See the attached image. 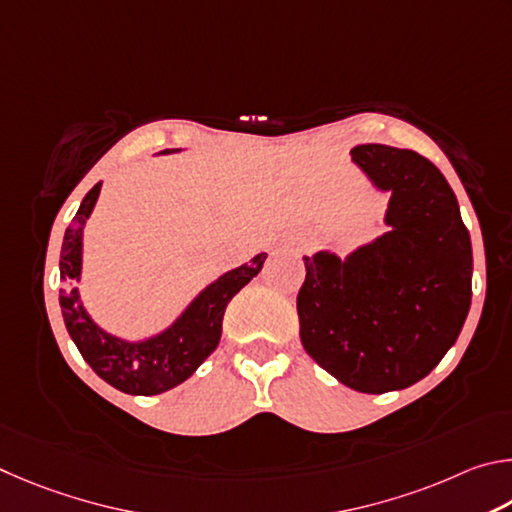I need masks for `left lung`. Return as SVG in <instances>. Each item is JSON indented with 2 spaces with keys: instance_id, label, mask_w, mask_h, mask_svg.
Instances as JSON below:
<instances>
[{
  "instance_id": "8db88e82",
  "label": "left lung",
  "mask_w": 512,
  "mask_h": 512,
  "mask_svg": "<svg viewBox=\"0 0 512 512\" xmlns=\"http://www.w3.org/2000/svg\"><path fill=\"white\" fill-rule=\"evenodd\" d=\"M351 161L387 193L389 231L344 258L303 256L301 344L360 393L407 389L454 346L472 301V242L441 170L414 150L366 143Z\"/></svg>"
}]
</instances>
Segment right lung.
Listing matches in <instances>:
<instances>
[{"instance_id": "obj_1", "label": "right lung", "mask_w": 512, "mask_h": 512, "mask_svg": "<svg viewBox=\"0 0 512 512\" xmlns=\"http://www.w3.org/2000/svg\"><path fill=\"white\" fill-rule=\"evenodd\" d=\"M166 148L159 155H173ZM103 182H98L80 202L74 220L65 231L60 249V310L67 333L83 360L98 378L130 396H157L191 378L209 357L222 335V317L229 301L263 270L267 254H256L249 263L224 272L195 294L173 324L143 339H123L107 333L89 315L76 283L83 274V231L92 215Z\"/></svg>"}]
</instances>
